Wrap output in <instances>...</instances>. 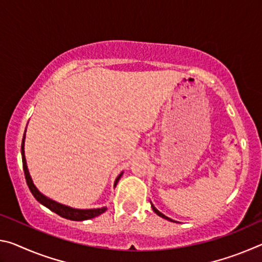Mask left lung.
I'll list each match as a JSON object with an SVG mask.
<instances>
[{"label": "left lung", "instance_id": "8db88e82", "mask_svg": "<svg viewBox=\"0 0 262 262\" xmlns=\"http://www.w3.org/2000/svg\"><path fill=\"white\" fill-rule=\"evenodd\" d=\"M151 207H152V210H154L155 212H156V214H157L158 216H161V217H163V219H165V220H170V221H172L171 219H168V217H166L165 215H164V214H162V212H161V211H158V210L156 209V208H155V206H154V205H151Z\"/></svg>", "mask_w": 262, "mask_h": 262}]
</instances>
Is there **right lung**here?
I'll list each match as a JSON object with an SVG mask.
<instances>
[{
  "label": "right lung",
  "instance_id": "obj_1",
  "mask_svg": "<svg viewBox=\"0 0 262 262\" xmlns=\"http://www.w3.org/2000/svg\"><path fill=\"white\" fill-rule=\"evenodd\" d=\"M24 140H25V134L23 136V141H21V159H23V170H24V174H25V179H26V184H28L29 188L32 193L33 196L35 198V200L39 201L45 207H47L48 209H51L52 211H54L55 214L60 215L61 217L67 220H72V221H84V220H90L94 219L96 216H99L100 214H103L104 211L107 210V207H103V208H97V209H74V208H70L67 206L60 205L55 201L51 200V199H47L45 195H42L37 187L33 185L32 179H31L28 166H26V161H25V155H24ZM122 173L118 177L117 180H115L114 186H117L119 179L121 178Z\"/></svg>",
  "mask_w": 262,
  "mask_h": 262
}]
</instances>
